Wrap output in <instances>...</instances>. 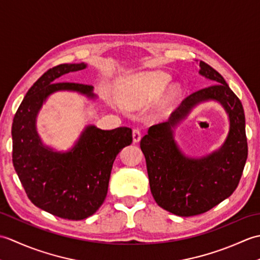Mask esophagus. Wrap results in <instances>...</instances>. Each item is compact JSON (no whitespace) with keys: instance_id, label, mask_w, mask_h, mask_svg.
Returning a JSON list of instances; mask_svg holds the SVG:
<instances>
[{"instance_id":"34e87169","label":"esophagus","mask_w":260,"mask_h":260,"mask_svg":"<svg viewBox=\"0 0 260 260\" xmlns=\"http://www.w3.org/2000/svg\"><path fill=\"white\" fill-rule=\"evenodd\" d=\"M142 139V134L139 128H135L133 129V142L134 143H139Z\"/></svg>"}]
</instances>
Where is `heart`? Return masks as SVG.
<instances>
[{"label": "heart", "mask_w": 260, "mask_h": 260, "mask_svg": "<svg viewBox=\"0 0 260 260\" xmlns=\"http://www.w3.org/2000/svg\"><path fill=\"white\" fill-rule=\"evenodd\" d=\"M170 80L171 77L161 71L127 75L116 84V97L126 109L145 108L156 99L152 108V117L161 119L168 116L180 93L179 85L171 84L165 87Z\"/></svg>", "instance_id": "1"}]
</instances>
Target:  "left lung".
<instances>
[{
    "instance_id": "1",
    "label": "left lung",
    "mask_w": 260,
    "mask_h": 260,
    "mask_svg": "<svg viewBox=\"0 0 260 260\" xmlns=\"http://www.w3.org/2000/svg\"><path fill=\"white\" fill-rule=\"evenodd\" d=\"M199 74L213 85L187 96L168 121L150 127L141 140L154 200L180 217L207 212L233 194L248 156L245 113L239 98L208 63L200 61ZM206 101L222 105L229 115L230 132L218 150L191 158L176 143L175 129L193 108Z\"/></svg>"
}]
</instances>
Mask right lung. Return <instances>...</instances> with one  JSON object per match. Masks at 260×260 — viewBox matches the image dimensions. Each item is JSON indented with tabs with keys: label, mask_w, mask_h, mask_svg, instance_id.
Listing matches in <instances>:
<instances>
[{
	"label": "right lung",
	"mask_w": 260,
	"mask_h": 260,
	"mask_svg": "<svg viewBox=\"0 0 260 260\" xmlns=\"http://www.w3.org/2000/svg\"><path fill=\"white\" fill-rule=\"evenodd\" d=\"M86 68L87 63L81 62L49 69L27 90L12 124L13 165L27 198L38 208L68 220L86 219L101 208L115 158L133 141L128 127L104 131L87 125L68 151L43 144L37 117L49 96L73 91L97 98L92 86L58 82L61 76Z\"/></svg>",
	"instance_id": "add662e5"
}]
</instances>
